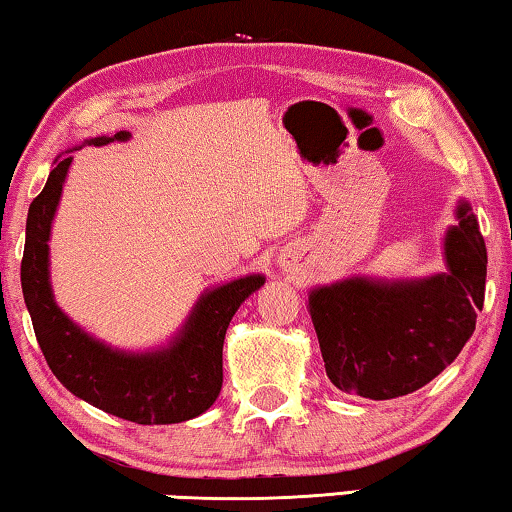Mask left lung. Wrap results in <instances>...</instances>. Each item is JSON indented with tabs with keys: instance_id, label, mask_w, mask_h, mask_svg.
Wrapping results in <instances>:
<instances>
[{
	"instance_id": "8db88e82",
	"label": "left lung",
	"mask_w": 512,
	"mask_h": 512,
	"mask_svg": "<svg viewBox=\"0 0 512 512\" xmlns=\"http://www.w3.org/2000/svg\"><path fill=\"white\" fill-rule=\"evenodd\" d=\"M443 242L446 272L425 279L351 277L309 293L325 372L367 399L416 392L453 362L485 302L487 249L471 205Z\"/></svg>"
}]
</instances>
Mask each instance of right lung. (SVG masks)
Returning a JSON list of instances; mask_svg holds the SVG:
<instances>
[{"label":"right lung","instance_id":"add662e5","mask_svg":"<svg viewBox=\"0 0 512 512\" xmlns=\"http://www.w3.org/2000/svg\"><path fill=\"white\" fill-rule=\"evenodd\" d=\"M113 140H129V131L90 138L87 145ZM71 159V154L55 159L46 187L29 205L20 265L22 295L48 367L76 397L138 425H173L201 416L224 383L221 351L228 323L242 302L265 284V277L247 274L205 291L177 337L157 351H120L87 335L57 307L50 288V226Z\"/></svg>","mask_w":512,"mask_h":512}]
</instances>
